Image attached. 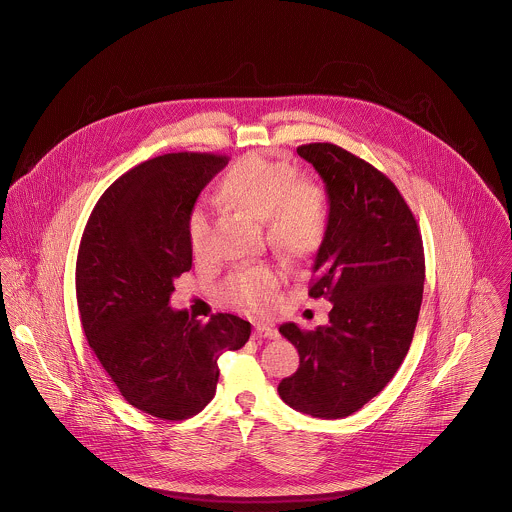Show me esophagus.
Here are the masks:
<instances>
[{
	"instance_id": "esophagus-1",
	"label": "esophagus",
	"mask_w": 512,
	"mask_h": 512,
	"mask_svg": "<svg viewBox=\"0 0 512 512\" xmlns=\"http://www.w3.org/2000/svg\"><path fill=\"white\" fill-rule=\"evenodd\" d=\"M254 338H268V340H274L278 338V330L268 326V324H256L254 326Z\"/></svg>"
}]
</instances>
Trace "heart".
Here are the masks:
<instances>
[{"mask_svg":"<svg viewBox=\"0 0 512 512\" xmlns=\"http://www.w3.org/2000/svg\"><path fill=\"white\" fill-rule=\"evenodd\" d=\"M220 196L232 206L264 220L270 248L288 262L312 258L328 236L330 202L326 190L286 163L260 153L240 157L218 182ZM192 252L202 256L208 244V216L194 206L186 216ZM278 278L266 266L234 272L226 282V298L248 310L268 308Z\"/></svg>","mask_w":512,"mask_h":512,"instance_id":"obj_1","label":"heart"}]
</instances>
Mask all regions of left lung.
<instances>
[{
	"label": "left lung",
	"instance_id": "8db88e82",
	"mask_svg": "<svg viewBox=\"0 0 512 512\" xmlns=\"http://www.w3.org/2000/svg\"><path fill=\"white\" fill-rule=\"evenodd\" d=\"M326 182L330 226L308 296L332 302L330 324L280 334L300 367L278 385L292 409L340 419L371 401L395 375L415 334L425 280L417 220L397 186L332 143L298 147Z\"/></svg>",
	"mask_w": 512,
	"mask_h": 512
}]
</instances>
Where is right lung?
Instances as JSON below:
<instances>
[{
	"label": "right lung",
	"mask_w": 512,
	"mask_h": 512,
	"mask_svg": "<svg viewBox=\"0 0 512 512\" xmlns=\"http://www.w3.org/2000/svg\"><path fill=\"white\" fill-rule=\"evenodd\" d=\"M228 165L212 153H169L119 176L81 236L75 290L81 326L121 395L143 413L182 421L216 393L218 357L240 349L250 324L216 314L206 324L174 312V278L192 268L186 216Z\"/></svg>",
	"instance_id": "add662e5"
}]
</instances>
